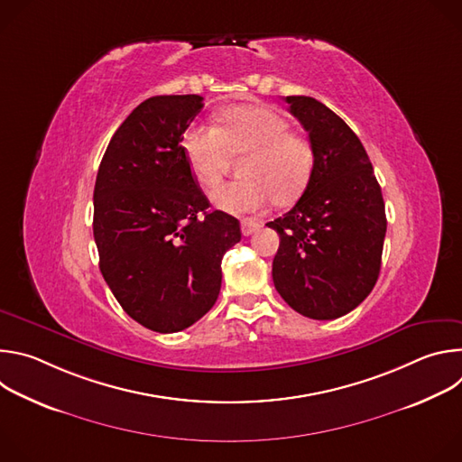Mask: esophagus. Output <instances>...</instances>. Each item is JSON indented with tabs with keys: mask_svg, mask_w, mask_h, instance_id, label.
I'll list each match as a JSON object with an SVG mask.
<instances>
[{
	"mask_svg": "<svg viewBox=\"0 0 462 462\" xmlns=\"http://www.w3.org/2000/svg\"><path fill=\"white\" fill-rule=\"evenodd\" d=\"M261 228V225L259 223H255V221H252V219H245L243 223H241V234L243 236H252L255 230H259Z\"/></svg>",
	"mask_w": 462,
	"mask_h": 462,
	"instance_id": "1",
	"label": "esophagus"
}]
</instances>
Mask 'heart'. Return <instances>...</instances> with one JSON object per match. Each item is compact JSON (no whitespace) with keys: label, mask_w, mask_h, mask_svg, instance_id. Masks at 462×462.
<instances>
[{"label":"heart","mask_w":462,"mask_h":462,"mask_svg":"<svg viewBox=\"0 0 462 462\" xmlns=\"http://www.w3.org/2000/svg\"><path fill=\"white\" fill-rule=\"evenodd\" d=\"M289 120L269 106H236L221 111L217 125H191L182 135V153L195 182L212 188L243 155L241 179L225 182L210 201L226 214H252L271 199L291 203L301 195L314 168L312 144L292 134Z\"/></svg>","instance_id":"b5f03b06"}]
</instances>
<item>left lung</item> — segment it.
I'll return each mask as SVG.
<instances>
[{
  "label": "left lung",
  "instance_id": "obj_1",
  "mask_svg": "<svg viewBox=\"0 0 462 462\" xmlns=\"http://www.w3.org/2000/svg\"><path fill=\"white\" fill-rule=\"evenodd\" d=\"M314 150L298 203L267 223L280 236L273 280L280 296L312 319H335L373 291L385 237V207L371 161L355 131L310 97H287Z\"/></svg>",
  "mask_w": 462,
  "mask_h": 462
}]
</instances>
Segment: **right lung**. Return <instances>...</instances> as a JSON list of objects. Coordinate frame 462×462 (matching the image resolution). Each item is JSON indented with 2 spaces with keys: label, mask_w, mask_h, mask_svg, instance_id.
<instances>
[{
  "label": "right lung",
  "mask_w": 462,
  "mask_h": 462,
  "mask_svg": "<svg viewBox=\"0 0 462 462\" xmlns=\"http://www.w3.org/2000/svg\"><path fill=\"white\" fill-rule=\"evenodd\" d=\"M199 95H161L120 124L93 193L100 273L120 307L155 333L201 319L221 291V259L241 241L239 221L208 210L191 177L182 135Z\"/></svg>",
  "instance_id": "add662e5"
}]
</instances>
